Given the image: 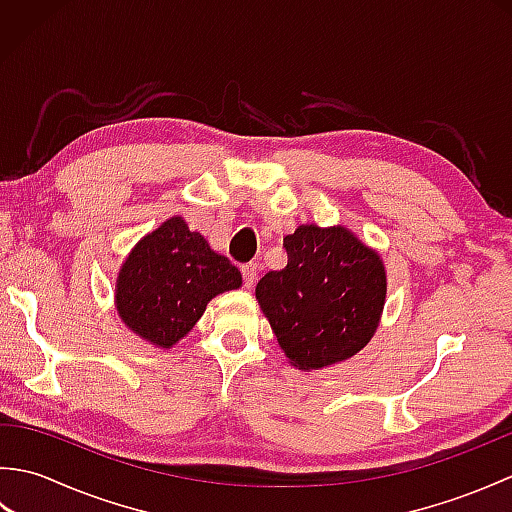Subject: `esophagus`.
Instances as JSON below:
<instances>
[{
    "mask_svg": "<svg viewBox=\"0 0 512 512\" xmlns=\"http://www.w3.org/2000/svg\"><path fill=\"white\" fill-rule=\"evenodd\" d=\"M242 275H244V286L246 288H253L257 277H259V266L257 264H244L242 266Z\"/></svg>",
    "mask_w": 512,
    "mask_h": 512,
    "instance_id": "1",
    "label": "esophagus"
}]
</instances>
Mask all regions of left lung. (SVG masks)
<instances>
[{"label":"left lung","mask_w":512,"mask_h":512,"mask_svg":"<svg viewBox=\"0 0 512 512\" xmlns=\"http://www.w3.org/2000/svg\"><path fill=\"white\" fill-rule=\"evenodd\" d=\"M284 246L286 268L259 279L255 297L288 363L310 372L347 361L372 341L383 317V259L341 224H301Z\"/></svg>","instance_id":"8db88e82"}]
</instances>
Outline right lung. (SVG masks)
<instances>
[{"label":"right lung","mask_w":512,"mask_h":512,"mask_svg":"<svg viewBox=\"0 0 512 512\" xmlns=\"http://www.w3.org/2000/svg\"><path fill=\"white\" fill-rule=\"evenodd\" d=\"M242 288V273L204 235L173 215L129 250L118 270L114 306L127 330L169 350L200 321L206 303Z\"/></svg>","instance_id":"1"}]
</instances>
